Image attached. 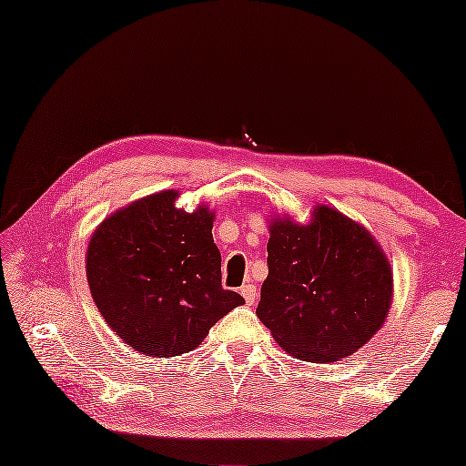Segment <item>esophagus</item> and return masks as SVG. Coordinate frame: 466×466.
Returning a JSON list of instances; mask_svg holds the SVG:
<instances>
[{
	"instance_id": "1",
	"label": "esophagus",
	"mask_w": 466,
	"mask_h": 466,
	"mask_svg": "<svg viewBox=\"0 0 466 466\" xmlns=\"http://www.w3.org/2000/svg\"><path fill=\"white\" fill-rule=\"evenodd\" d=\"M241 295H243V299H246L248 305H254V303H256V297H258L256 285H251V283L243 285V287H241Z\"/></svg>"
}]
</instances>
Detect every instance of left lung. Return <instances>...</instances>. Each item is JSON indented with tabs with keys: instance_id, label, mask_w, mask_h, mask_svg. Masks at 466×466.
I'll return each mask as SVG.
<instances>
[{
	"instance_id": "1",
	"label": "left lung",
	"mask_w": 466,
	"mask_h": 466,
	"mask_svg": "<svg viewBox=\"0 0 466 466\" xmlns=\"http://www.w3.org/2000/svg\"><path fill=\"white\" fill-rule=\"evenodd\" d=\"M268 233L256 314L279 347L311 363L360 350L392 308V266L376 238L326 204L314 206L308 225L270 217Z\"/></svg>"
}]
</instances>
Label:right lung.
Wrapping results in <instances>:
<instances>
[{
	"label": "right lung",
	"mask_w": 466,
	"mask_h": 466,
	"mask_svg": "<svg viewBox=\"0 0 466 466\" xmlns=\"http://www.w3.org/2000/svg\"><path fill=\"white\" fill-rule=\"evenodd\" d=\"M177 189H165L117 208L86 249L95 305L111 330L147 357L189 353L246 303L220 285L215 212L208 204L177 208Z\"/></svg>",
	"instance_id": "add662e5"
}]
</instances>
